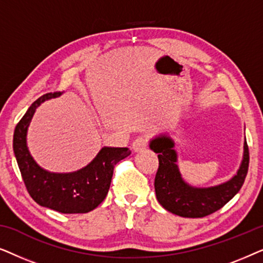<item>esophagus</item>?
Listing matches in <instances>:
<instances>
[{
  "label": "esophagus",
  "mask_w": 263,
  "mask_h": 263,
  "mask_svg": "<svg viewBox=\"0 0 263 263\" xmlns=\"http://www.w3.org/2000/svg\"><path fill=\"white\" fill-rule=\"evenodd\" d=\"M147 143H148V138L146 135H141L139 138H136L134 141H133V151L134 152H141V151L146 149Z\"/></svg>",
  "instance_id": "esophagus-1"
}]
</instances>
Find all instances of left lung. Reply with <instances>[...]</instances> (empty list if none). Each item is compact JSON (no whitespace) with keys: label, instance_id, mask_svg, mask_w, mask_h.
<instances>
[{"label":"left lung","instance_id":"obj_1","mask_svg":"<svg viewBox=\"0 0 263 263\" xmlns=\"http://www.w3.org/2000/svg\"><path fill=\"white\" fill-rule=\"evenodd\" d=\"M170 136L159 135L151 140L149 148L158 153L154 189L157 199L165 210L183 218H202L225 206L242 188L249 167V148L244 141L243 160L237 174L228 182L208 188L189 185L177 166V153Z\"/></svg>","mask_w":263,"mask_h":263}]
</instances>
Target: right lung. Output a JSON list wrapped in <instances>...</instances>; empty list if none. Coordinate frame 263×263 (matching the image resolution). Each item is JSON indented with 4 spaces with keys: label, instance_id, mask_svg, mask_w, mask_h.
Instances as JSON below:
<instances>
[{
    "label": "right lung",
    "instance_id": "right-lung-1",
    "mask_svg": "<svg viewBox=\"0 0 263 263\" xmlns=\"http://www.w3.org/2000/svg\"><path fill=\"white\" fill-rule=\"evenodd\" d=\"M60 95L61 92L46 93L28 107L14 130V154L27 192L35 202L64 214L87 213L106 197L115 165L132 152L127 147H103L87 166L68 174H55L39 166L28 151L27 128L35 109Z\"/></svg>",
    "mask_w": 263,
    "mask_h": 263
}]
</instances>
